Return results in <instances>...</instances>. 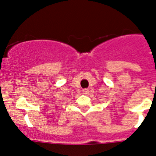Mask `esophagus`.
<instances>
[{
  "instance_id": "1",
  "label": "esophagus",
  "mask_w": 156,
  "mask_h": 156,
  "mask_svg": "<svg viewBox=\"0 0 156 156\" xmlns=\"http://www.w3.org/2000/svg\"><path fill=\"white\" fill-rule=\"evenodd\" d=\"M82 92H83L84 94H86V95L89 94V90L88 89H84L83 90H82Z\"/></svg>"
}]
</instances>
